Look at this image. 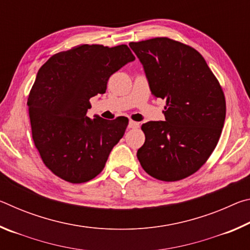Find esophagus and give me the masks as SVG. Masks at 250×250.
I'll list each match as a JSON object with an SVG mask.
<instances>
[{
    "label": "esophagus",
    "mask_w": 250,
    "mask_h": 250,
    "mask_svg": "<svg viewBox=\"0 0 250 250\" xmlns=\"http://www.w3.org/2000/svg\"><path fill=\"white\" fill-rule=\"evenodd\" d=\"M139 125H140V124H139V122L133 121V120H130L128 128L129 129H135V128H139Z\"/></svg>",
    "instance_id": "obj_1"
}]
</instances>
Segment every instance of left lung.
I'll use <instances>...</instances> for the list:
<instances>
[{
  "label": "left lung",
  "instance_id": "left-lung-1",
  "mask_svg": "<svg viewBox=\"0 0 250 250\" xmlns=\"http://www.w3.org/2000/svg\"><path fill=\"white\" fill-rule=\"evenodd\" d=\"M129 46L142 62L152 95L167 101L166 121L142 125L146 141L138 159L156 180H183L204 166L221 138L226 116L223 88L191 46L168 37Z\"/></svg>",
  "mask_w": 250,
  "mask_h": 250
}]
</instances>
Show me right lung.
I'll return each mask as SVG.
<instances>
[{
    "instance_id": "add662e5",
    "label": "right lung",
    "mask_w": 250,
    "mask_h": 250,
    "mask_svg": "<svg viewBox=\"0 0 250 250\" xmlns=\"http://www.w3.org/2000/svg\"><path fill=\"white\" fill-rule=\"evenodd\" d=\"M126 45H80L53 55L37 73L27 105L34 145L46 167L69 183L104 170L129 119L87 116L89 99L104 94L110 76L134 61Z\"/></svg>"
}]
</instances>
